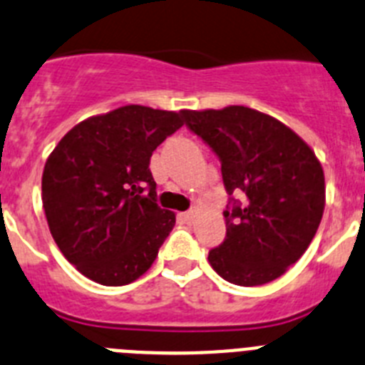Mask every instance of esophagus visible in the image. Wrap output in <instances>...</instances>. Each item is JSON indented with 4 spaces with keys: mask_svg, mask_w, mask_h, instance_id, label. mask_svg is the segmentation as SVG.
I'll list each match as a JSON object with an SVG mask.
<instances>
[{
    "mask_svg": "<svg viewBox=\"0 0 365 365\" xmlns=\"http://www.w3.org/2000/svg\"><path fill=\"white\" fill-rule=\"evenodd\" d=\"M195 217H197V214L193 210L190 212H185V214H180V219H182V222H186V225H190V222L195 221Z\"/></svg>",
    "mask_w": 365,
    "mask_h": 365,
    "instance_id": "esophagus-1",
    "label": "esophagus"
}]
</instances>
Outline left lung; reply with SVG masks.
<instances>
[{
  "mask_svg": "<svg viewBox=\"0 0 365 365\" xmlns=\"http://www.w3.org/2000/svg\"><path fill=\"white\" fill-rule=\"evenodd\" d=\"M186 125L217 153L228 195L227 237L208 254L227 282L256 287L283 276L303 256L325 208L324 168L299 135L245 106L182 109Z\"/></svg>",
  "mask_w": 365,
  "mask_h": 365,
  "instance_id": "left-lung-1",
  "label": "left lung"
}]
</instances>
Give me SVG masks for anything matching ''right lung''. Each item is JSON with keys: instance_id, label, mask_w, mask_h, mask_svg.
Segmentation results:
<instances>
[{"instance_id": "obj_1", "label": "right lung", "mask_w": 365, "mask_h": 365, "mask_svg": "<svg viewBox=\"0 0 365 365\" xmlns=\"http://www.w3.org/2000/svg\"><path fill=\"white\" fill-rule=\"evenodd\" d=\"M182 124L180 113L122 106L74 125L47 157V225L60 252L86 278L120 287L153 265L175 214L155 202L150 159Z\"/></svg>"}]
</instances>
